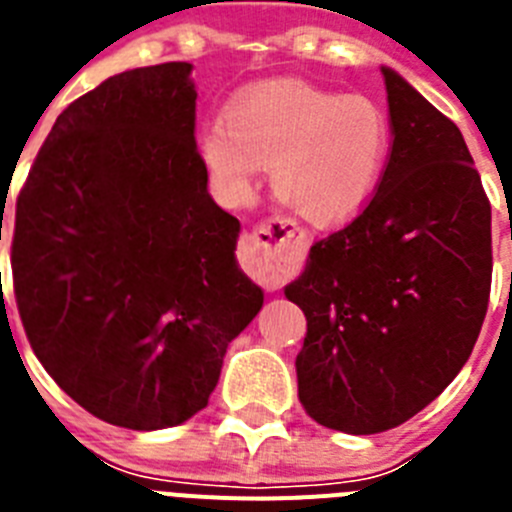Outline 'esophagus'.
I'll list each match as a JSON object with an SVG mask.
<instances>
[{"instance_id": "obj_1", "label": "esophagus", "mask_w": 512, "mask_h": 512, "mask_svg": "<svg viewBox=\"0 0 512 512\" xmlns=\"http://www.w3.org/2000/svg\"><path fill=\"white\" fill-rule=\"evenodd\" d=\"M305 238L287 223H264L241 238V266L261 287L279 289L300 269Z\"/></svg>"}]
</instances>
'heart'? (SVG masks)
Returning a JSON list of instances; mask_svg holds the SVG:
<instances>
[{"instance_id":"heart-1","label":"heart","mask_w":512,"mask_h":512,"mask_svg":"<svg viewBox=\"0 0 512 512\" xmlns=\"http://www.w3.org/2000/svg\"><path fill=\"white\" fill-rule=\"evenodd\" d=\"M390 153V122L364 94H336L300 81L256 89L225 125L200 138V156L225 200H243L256 171H271L279 205L312 225L341 223L374 194Z\"/></svg>"}]
</instances>
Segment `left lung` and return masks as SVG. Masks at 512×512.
<instances>
[{"label": "left lung", "instance_id": "1", "mask_svg": "<svg viewBox=\"0 0 512 512\" xmlns=\"http://www.w3.org/2000/svg\"><path fill=\"white\" fill-rule=\"evenodd\" d=\"M382 76L392 148L377 192L284 289L307 318L302 408L354 436L397 428L449 387L492 282L490 200L459 128L400 74Z\"/></svg>", "mask_w": 512, "mask_h": 512}]
</instances>
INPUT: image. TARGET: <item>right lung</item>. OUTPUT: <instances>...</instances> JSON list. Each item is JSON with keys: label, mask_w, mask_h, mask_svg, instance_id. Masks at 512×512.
<instances>
[{"label": "right lung", "mask_w": 512, "mask_h": 512, "mask_svg": "<svg viewBox=\"0 0 512 512\" xmlns=\"http://www.w3.org/2000/svg\"><path fill=\"white\" fill-rule=\"evenodd\" d=\"M189 74L122 71L71 102L17 197L27 341L71 400L130 431L200 413L264 305L235 261L241 223L207 192Z\"/></svg>", "instance_id": "right-lung-1"}]
</instances>
